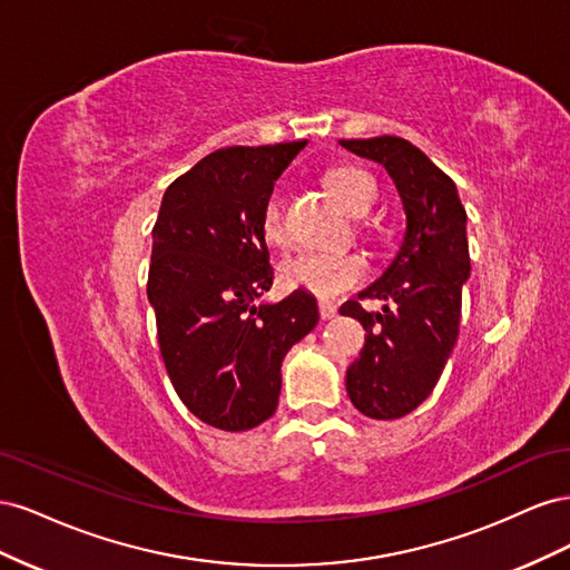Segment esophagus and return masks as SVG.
Here are the masks:
<instances>
[{"instance_id":"34e87169","label":"esophagus","mask_w":570,"mask_h":570,"mask_svg":"<svg viewBox=\"0 0 570 570\" xmlns=\"http://www.w3.org/2000/svg\"><path fill=\"white\" fill-rule=\"evenodd\" d=\"M318 314H321L323 321H331V318L337 316V306L333 302H321L318 304Z\"/></svg>"}]
</instances>
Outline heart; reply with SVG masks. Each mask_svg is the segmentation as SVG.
Masks as SVG:
<instances>
[{
  "instance_id": "b5f03b06",
  "label": "heart",
  "mask_w": 570,
  "mask_h": 570,
  "mask_svg": "<svg viewBox=\"0 0 570 570\" xmlns=\"http://www.w3.org/2000/svg\"><path fill=\"white\" fill-rule=\"evenodd\" d=\"M327 187L333 189V195L344 209L354 216L368 214L377 199L373 178L366 170L354 166H342L331 170V174H327ZM262 228L268 243H289L285 206L281 195L268 197L262 216ZM281 278L289 287L306 289L321 299H333L366 278V262L364 256H358L354 252H299L285 258L281 266Z\"/></svg>"
}]
</instances>
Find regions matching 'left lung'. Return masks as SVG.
<instances>
[{
  "label": "left lung",
  "instance_id": "1",
  "mask_svg": "<svg viewBox=\"0 0 570 570\" xmlns=\"http://www.w3.org/2000/svg\"><path fill=\"white\" fill-rule=\"evenodd\" d=\"M344 149L385 166L406 214L402 247L385 273L344 302L366 344L347 368V394L368 419L392 421L435 390L461 318V289L471 275L465 209L454 180L404 137L340 140ZM361 298H383V313H366Z\"/></svg>",
  "mask_w": 570,
  "mask_h": 570
}]
</instances>
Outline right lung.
<instances>
[{
    "label": "right lung",
    "mask_w": 570,
    "mask_h": 570,
    "mask_svg": "<svg viewBox=\"0 0 570 570\" xmlns=\"http://www.w3.org/2000/svg\"><path fill=\"white\" fill-rule=\"evenodd\" d=\"M304 147L216 149L168 185L151 230L147 297L164 366L183 404L228 433L273 416L283 358L318 323L306 289L258 302L273 285L264 206Z\"/></svg>",
    "instance_id": "right-lung-1"
}]
</instances>
